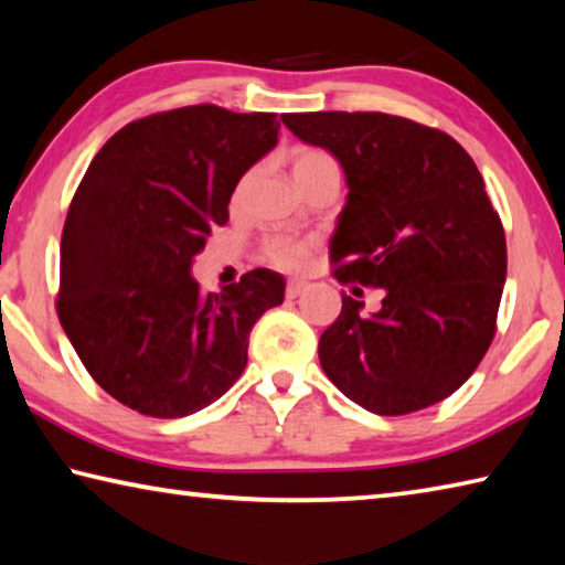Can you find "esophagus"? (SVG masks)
Returning a JSON list of instances; mask_svg holds the SVG:
<instances>
[{"label":"esophagus","mask_w":565,"mask_h":565,"mask_svg":"<svg viewBox=\"0 0 565 565\" xmlns=\"http://www.w3.org/2000/svg\"><path fill=\"white\" fill-rule=\"evenodd\" d=\"M303 289H306V281H299V279L289 281L286 284V299H296V296L303 294Z\"/></svg>","instance_id":"34e87169"}]
</instances>
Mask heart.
<instances>
[{
	"mask_svg": "<svg viewBox=\"0 0 565 565\" xmlns=\"http://www.w3.org/2000/svg\"><path fill=\"white\" fill-rule=\"evenodd\" d=\"M327 171H337L339 167L327 151L321 149H296L291 154V174L296 184L301 181L317 177V174H327ZM266 259H269L274 266H279L284 271H296L301 269L306 256H309V244L306 242H296L291 236H274L266 242L264 246Z\"/></svg>",
	"mask_w": 565,
	"mask_h": 565,
	"instance_id": "1",
	"label": "heart"
}]
</instances>
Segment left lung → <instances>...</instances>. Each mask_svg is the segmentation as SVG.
<instances>
[{
    "label": "left lung",
    "mask_w": 565,
    "mask_h": 565,
    "mask_svg": "<svg viewBox=\"0 0 565 565\" xmlns=\"http://www.w3.org/2000/svg\"><path fill=\"white\" fill-rule=\"evenodd\" d=\"M347 177L329 248L333 276L381 289V309L341 296L319 339L331 384L379 416L451 396L495 333L505 236L481 171L456 139L381 111L284 114ZM361 291V289H359Z\"/></svg>",
    "instance_id": "obj_1"
}]
</instances>
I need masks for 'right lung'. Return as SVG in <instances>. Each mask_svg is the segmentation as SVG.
Listing matches in <instances>:
<instances>
[{
    "label": "right lung",
    "mask_w": 565,
    "mask_h": 565,
    "mask_svg": "<svg viewBox=\"0 0 565 565\" xmlns=\"http://www.w3.org/2000/svg\"><path fill=\"white\" fill-rule=\"evenodd\" d=\"M276 141V114L199 104L127 124L92 159L66 214L56 311L119 404L189 416L242 376L248 333L284 301V276L254 269L202 294L191 264Z\"/></svg>",
    "instance_id": "right-lung-1"
}]
</instances>
